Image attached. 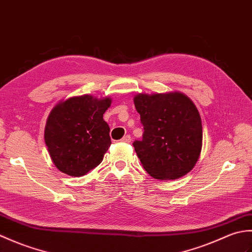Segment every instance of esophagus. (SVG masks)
Returning a JSON list of instances; mask_svg holds the SVG:
<instances>
[{
  "label": "esophagus",
  "mask_w": 252,
  "mask_h": 252,
  "mask_svg": "<svg viewBox=\"0 0 252 252\" xmlns=\"http://www.w3.org/2000/svg\"><path fill=\"white\" fill-rule=\"evenodd\" d=\"M121 142H123V143H130V142H131V136H130V135L123 136V137L121 138Z\"/></svg>",
  "instance_id": "obj_1"
}]
</instances>
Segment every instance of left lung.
<instances>
[{
    "mask_svg": "<svg viewBox=\"0 0 252 252\" xmlns=\"http://www.w3.org/2000/svg\"><path fill=\"white\" fill-rule=\"evenodd\" d=\"M134 105L144 126L133 146L146 172L176 180L195 167L202 146V126L195 104L183 93L138 94Z\"/></svg>",
    "mask_w": 252,
    "mask_h": 252,
    "instance_id": "obj_1",
    "label": "left lung"
}]
</instances>
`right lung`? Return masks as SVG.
Wrapping results in <instances>:
<instances>
[{
	"instance_id": "right-lung-1",
	"label": "right lung",
	"mask_w": 252,
	"mask_h": 252,
	"mask_svg": "<svg viewBox=\"0 0 252 252\" xmlns=\"http://www.w3.org/2000/svg\"><path fill=\"white\" fill-rule=\"evenodd\" d=\"M110 104V97L81 95L60 101L52 109L44 140L61 172L82 176L101 162L111 144L109 126L103 119Z\"/></svg>"
}]
</instances>
